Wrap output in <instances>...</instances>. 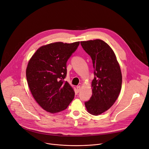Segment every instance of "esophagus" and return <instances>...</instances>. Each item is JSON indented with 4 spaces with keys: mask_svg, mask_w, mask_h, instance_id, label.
Listing matches in <instances>:
<instances>
[{
    "mask_svg": "<svg viewBox=\"0 0 149 149\" xmlns=\"http://www.w3.org/2000/svg\"><path fill=\"white\" fill-rule=\"evenodd\" d=\"M76 88H77V91H78V92H79V91H81V86H77Z\"/></svg>",
    "mask_w": 149,
    "mask_h": 149,
    "instance_id": "obj_1",
    "label": "esophagus"
}]
</instances>
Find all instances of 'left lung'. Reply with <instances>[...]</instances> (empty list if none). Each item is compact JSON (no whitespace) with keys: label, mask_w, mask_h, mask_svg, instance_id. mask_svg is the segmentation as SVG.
<instances>
[{"label":"left lung","mask_w":149,"mask_h":149,"mask_svg":"<svg viewBox=\"0 0 149 149\" xmlns=\"http://www.w3.org/2000/svg\"><path fill=\"white\" fill-rule=\"evenodd\" d=\"M81 44L91 56L94 68L93 94L85 104L89 113L98 115L109 109L119 95L122 82L120 68L113 51L103 40L83 41Z\"/></svg>","instance_id":"left-lung-1"}]
</instances>
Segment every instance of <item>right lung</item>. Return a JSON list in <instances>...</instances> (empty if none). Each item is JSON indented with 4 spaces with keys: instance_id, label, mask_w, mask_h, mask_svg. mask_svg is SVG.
<instances>
[{
    "instance_id": "1",
    "label": "right lung",
    "mask_w": 149,
    "mask_h": 149,
    "mask_svg": "<svg viewBox=\"0 0 149 149\" xmlns=\"http://www.w3.org/2000/svg\"><path fill=\"white\" fill-rule=\"evenodd\" d=\"M80 42H55L39 48L29 61L27 81L32 95L39 106L55 113L67 108L74 97V91L64 79L67 62Z\"/></svg>"
}]
</instances>
